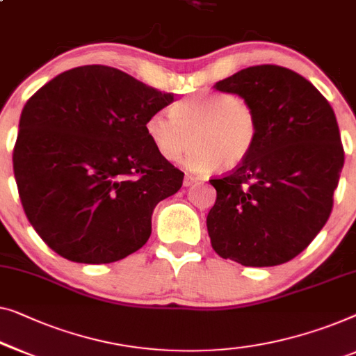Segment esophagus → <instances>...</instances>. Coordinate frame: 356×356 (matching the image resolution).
I'll list each match as a JSON object with an SVG mask.
<instances>
[{"label": "esophagus", "instance_id": "obj_1", "mask_svg": "<svg viewBox=\"0 0 356 356\" xmlns=\"http://www.w3.org/2000/svg\"><path fill=\"white\" fill-rule=\"evenodd\" d=\"M199 181H200V179L197 177H193V175H186V177H184V179H183V184L186 188H189V186H193V184H197Z\"/></svg>", "mask_w": 356, "mask_h": 356}]
</instances>
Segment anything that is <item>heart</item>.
I'll return each mask as SVG.
<instances>
[{"label": "heart", "instance_id": "heart-1", "mask_svg": "<svg viewBox=\"0 0 356 356\" xmlns=\"http://www.w3.org/2000/svg\"><path fill=\"white\" fill-rule=\"evenodd\" d=\"M147 140L163 161L175 162L194 143L184 165L197 173L233 170L259 141L254 107L231 92L197 95L177 102L172 114L156 111L144 122Z\"/></svg>", "mask_w": 356, "mask_h": 356}]
</instances>
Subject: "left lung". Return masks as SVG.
<instances>
[{
  "label": "left lung",
  "instance_id": "8db88e82",
  "mask_svg": "<svg viewBox=\"0 0 356 356\" xmlns=\"http://www.w3.org/2000/svg\"><path fill=\"white\" fill-rule=\"evenodd\" d=\"M254 107L259 141L220 179L207 215L213 250L244 266L297 257L326 225L343 167L332 107L307 79L280 65H254L218 81Z\"/></svg>",
  "mask_w": 356,
  "mask_h": 356
}]
</instances>
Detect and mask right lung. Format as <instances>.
Here are the masks:
<instances>
[{
    "mask_svg": "<svg viewBox=\"0 0 356 356\" xmlns=\"http://www.w3.org/2000/svg\"><path fill=\"white\" fill-rule=\"evenodd\" d=\"M175 101L107 65L63 72L24 106L13 165L38 236L76 264H112L146 244L156 205L183 184L144 122Z\"/></svg>",
    "mask_w": 356,
    "mask_h": 356,
    "instance_id": "add662e5",
    "label": "right lung"
}]
</instances>
